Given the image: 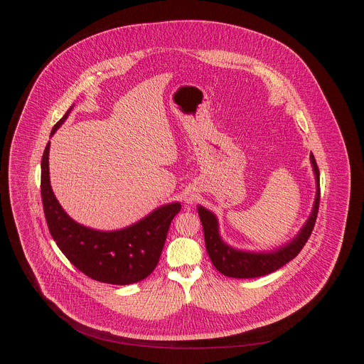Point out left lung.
Wrapping results in <instances>:
<instances>
[{"mask_svg": "<svg viewBox=\"0 0 364 364\" xmlns=\"http://www.w3.org/2000/svg\"><path fill=\"white\" fill-rule=\"evenodd\" d=\"M310 161L316 188L311 214L293 240L272 251H244L228 245L220 235L218 220L215 214L208 208L198 206V213L203 225L208 257L220 273L235 279L259 277L280 269L283 264L299 255V252L303 250L311 235L319 208V171L312 153L310 154Z\"/></svg>", "mask_w": 364, "mask_h": 364, "instance_id": "obj_1", "label": "left lung"}]
</instances>
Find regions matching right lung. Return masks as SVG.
Returning a JSON list of instances; mask_svg holds the SVG:
<instances>
[{"mask_svg":"<svg viewBox=\"0 0 364 364\" xmlns=\"http://www.w3.org/2000/svg\"><path fill=\"white\" fill-rule=\"evenodd\" d=\"M74 105L54 124L53 134L67 120ZM48 143L42 156V202L49 231L60 251L88 277L109 284H132L156 269L179 202L162 205L137 223L120 230L102 231L73 220L53 193Z\"/></svg>","mask_w":364,"mask_h":364,"instance_id":"obj_1","label":"right lung"}]
</instances>
